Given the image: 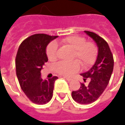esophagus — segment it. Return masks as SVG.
I'll list each match as a JSON object with an SVG mask.
<instances>
[{"mask_svg":"<svg viewBox=\"0 0 125 125\" xmlns=\"http://www.w3.org/2000/svg\"><path fill=\"white\" fill-rule=\"evenodd\" d=\"M63 78H65L67 80H68V81H71V80H72V78H70V77H67V76H63Z\"/></svg>","mask_w":125,"mask_h":125,"instance_id":"34e87169","label":"esophagus"}]
</instances>
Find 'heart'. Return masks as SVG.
<instances>
[{
	"label": "heart",
	"mask_w": 125,
	"mask_h": 125,
	"mask_svg": "<svg viewBox=\"0 0 125 125\" xmlns=\"http://www.w3.org/2000/svg\"><path fill=\"white\" fill-rule=\"evenodd\" d=\"M61 43L74 50L73 58L77 59L83 67H88L95 62L98 50L93 42H85V38L81 36H73L63 39ZM56 51L57 46L55 43H51L47 46L46 54L50 60L56 59ZM55 69L59 74L69 76L80 69V63L78 61L70 63L62 62L56 65Z\"/></svg>",
	"instance_id": "1"
}]
</instances>
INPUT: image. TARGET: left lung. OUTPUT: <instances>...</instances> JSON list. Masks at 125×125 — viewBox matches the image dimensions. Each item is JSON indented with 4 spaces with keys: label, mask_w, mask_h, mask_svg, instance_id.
Returning a JSON list of instances; mask_svg holds the SVG:
<instances>
[{
    "label": "left lung",
    "mask_w": 125,
    "mask_h": 125,
    "mask_svg": "<svg viewBox=\"0 0 125 125\" xmlns=\"http://www.w3.org/2000/svg\"><path fill=\"white\" fill-rule=\"evenodd\" d=\"M96 43L98 55L95 64L87 72L80 74L85 82L89 79L88 85L80 83V88L72 92L74 101L81 104L93 103L99 99L108 84L114 69V58L108 44L103 38L94 32L84 31Z\"/></svg>",
    "instance_id": "8db88e82"
}]
</instances>
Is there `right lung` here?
Segmentation results:
<instances>
[{"instance_id": "right-lung-1", "label": "right lung", "mask_w": 125, "mask_h": 125, "mask_svg": "<svg viewBox=\"0 0 125 125\" xmlns=\"http://www.w3.org/2000/svg\"><path fill=\"white\" fill-rule=\"evenodd\" d=\"M58 36L36 34L21 43L15 58L16 74L21 89L32 103L44 104L51 101L57 76L43 80L41 71L47 62L46 48Z\"/></svg>"}]
</instances>
